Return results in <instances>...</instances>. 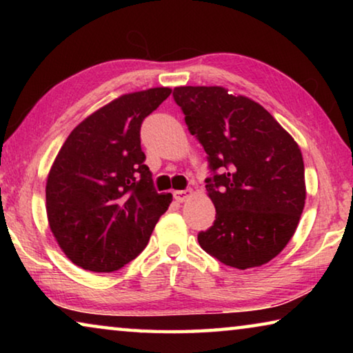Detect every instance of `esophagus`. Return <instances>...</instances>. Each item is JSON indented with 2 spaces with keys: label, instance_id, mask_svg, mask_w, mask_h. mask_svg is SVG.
Listing matches in <instances>:
<instances>
[{
  "label": "esophagus",
  "instance_id": "esophagus-1",
  "mask_svg": "<svg viewBox=\"0 0 353 353\" xmlns=\"http://www.w3.org/2000/svg\"><path fill=\"white\" fill-rule=\"evenodd\" d=\"M191 194H193V190H177V191H174V193H172V196H174V199L177 202L187 201Z\"/></svg>",
  "mask_w": 353,
  "mask_h": 353
}]
</instances>
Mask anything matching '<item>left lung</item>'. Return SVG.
Returning a JSON list of instances; mask_svg holds the SVG:
<instances>
[{
	"mask_svg": "<svg viewBox=\"0 0 353 353\" xmlns=\"http://www.w3.org/2000/svg\"><path fill=\"white\" fill-rule=\"evenodd\" d=\"M176 104L207 152L214 223L201 248L236 270L282 252L305 205V168L292 137L270 112L223 87H176Z\"/></svg>",
	"mask_w": 353,
	"mask_h": 353,
	"instance_id": "obj_1",
	"label": "left lung"
}]
</instances>
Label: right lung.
Wrapping results in <instances>:
<instances>
[{
  "label": "right lung",
  "instance_id": "add662e5",
  "mask_svg": "<svg viewBox=\"0 0 353 353\" xmlns=\"http://www.w3.org/2000/svg\"><path fill=\"white\" fill-rule=\"evenodd\" d=\"M171 94L157 87L123 94L73 129L46 181V213L65 255L112 272L139 255L171 193H157L141 151V123Z\"/></svg>",
  "mask_w": 353,
  "mask_h": 353
}]
</instances>
